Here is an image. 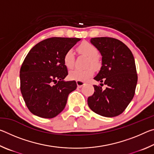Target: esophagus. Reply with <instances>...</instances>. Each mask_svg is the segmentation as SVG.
Returning <instances> with one entry per match:
<instances>
[{"label":"esophagus","instance_id":"1","mask_svg":"<svg viewBox=\"0 0 154 154\" xmlns=\"http://www.w3.org/2000/svg\"><path fill=\"white\" fill-rule=\"evenodd\" d=\"M76 82H77V87L78 88L82 87L83 85L85 84V82H82V81H79V80H77Z\"/></svg>","mask_w":154,"mask_h":154}]
</instances>
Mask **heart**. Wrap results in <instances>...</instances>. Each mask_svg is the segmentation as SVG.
Instances as JSON below:
<instances>
[{
    "instance_id": "1",
    "label": "heart",
    "mask_w": 154,
    "mask_h": 154,
    "mask_svg": "<svg viewBox=\"0 0 154 154\" xmlns=\"http://www.w3.org/2000/svg\"><path fill=\"white\" fill-rule=\"evenodd\" d=\"M77 51L80 54H83L88 57L89 60L87 62V66H92L98 67L100 64L98 58V50L92 43L88 42H83L77 47ZM63 62L64 66L68 69H72L75 66V54L71 49L65 52L63 57ZM94 73L93 67H89L85 69H75L69 73L70 79L74 80H79L82 82L89 79Z\"/></svg>"
}]
</instances>
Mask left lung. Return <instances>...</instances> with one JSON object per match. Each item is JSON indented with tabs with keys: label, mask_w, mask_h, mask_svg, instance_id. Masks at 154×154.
Wrapping results in <instances>:
<instances>
[{
	"label": "left lung",
	"mask_w": 154,
	"mask_h": 154,
	"mask_svg": "<svg viewBox=\"0 0 154 154\" xmlns=\"http://www.w3.org/2000/svg\"><path fill=\"white\" fill-rule=\"evenodd\" d=\"M90 42L102 55V66L94 78V92L88 98L91 110L100 116L113 118L123 113L132 100L137 83L134 58L130 49L111 37L92 38ZM106 85L105 89L102 88Z\"/></svg>",
	"instance_id": "left-lung-1"
}]
</instances>
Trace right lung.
Here are the masks:
<instances>
[{"label": "right lung", "instance_id": "1", "mask_svg": "<svg viewBox=\"0 0 154 154\" xmlns=\"http://www.w3.org/2000/svg\"><path fill=\"white\" fill-rule=\"evenodd\" d=\"M80 40L47 38L34 46L26 56L20 71V90L32 114L53 118L63 111L69 94L77 86L75 81H64L68 71L63 57Z\"/></svg>", "mask_w": 154, "mask_h": 154}]
</instances>
